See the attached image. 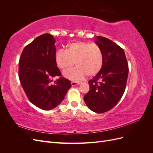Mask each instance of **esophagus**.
Instances as JSON below:
<instances>
[{"instance_id": "esophagus-1", "label": "esophagus", "mask_w": 153, "mask_h": 153, "mask_svg": "<svg viewBox=\"0 0 153 153\" xmlns=\"http://www.w3.org/2000/svg\"><path fill=\"white\" fill-rule=\"evenodd\" d=\"M78 84H80V82H71V85L72 86H76Z\"/></svg>"}]
</instances>
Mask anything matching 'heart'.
<instances>
[{
    "label": "heart",
    "instance_id": "obj_1",
    "mask_svg": "<svg viewBox=\"0 0 153 153\" xmlns=\"http://www.w3.org/2000/svg\"><path fill=\"white\" fill-rule=\"evenodd\" d=\"M55 61L63 71L72 67L75 62L76 67L64 71L63 75L68 79L78 81L87 75L94 76L101 70L103 55L97 44L76 41L69 44L66 50H57L55 54Z\"/></svg>",
    "mask_w": 153,
    "mask_h": 153
}]
</instances>
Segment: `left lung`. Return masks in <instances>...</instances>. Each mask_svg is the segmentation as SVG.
<instances>
[{
    "label": "left lung",
    "mask_w": 153,
    "mask_h": 153,
    "mask_svg": "<svg viewBox=\"0 0 153 153\" xmlns=\"http://www.w3.org/2000/svg\"><path fill=\"white\" fill-rule=\"evenodd\" d=\"M102 50L103 65L101 70L89 81L90 89L84 101L96 113L108 112L122 98L128 75V64L122 48L110 39L97 36L95 41Z\"/></svg>",
    "instance_id": "8db88e82"
}]
</instances>
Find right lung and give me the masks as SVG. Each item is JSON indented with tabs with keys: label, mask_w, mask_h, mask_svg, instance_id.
Here are the masks:
<instances>
[{
	"label": "right lung",
	"mask_w": 153,
	"mask_h": 153,
	"mask_svg": "<svg viewBox=\"0 0 153 153\" xmlns=\"http://www.w3.org/2000/svg\"><path fill=\"white\" fill-rule=\"evenodd\" d=\"M52 35L43 34L23 50L19 61L18 76L26 96L32 103L45 110H52L64 99L71 82L61 76L55 61L56 48Z\"/></svg>",
	"instance_id": "add662e5"
}]
</instances>
